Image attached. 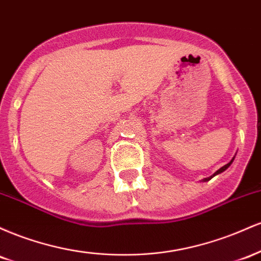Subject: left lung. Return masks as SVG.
<instances>
[{
  "instance_id": "1",
  "label": "left lung",
  "mask_w": 261,
  "mask_h": 261,
  "mask_svg": "<svg viewBox=\"0 0 261 261\" xmlns=\"http://www.w3.org/2000/svg\"><path fill=\"white\" fill-rule=\"evenodd\" d=\"M233 161H234V157H233V158H232V160H230V162H229V163H227V164H226V166H223V167H222V168H220V169H218V170H217V172H215V174H212L211 176H208V178H205V179H203V180H202V181H208V180H210V179H212V178H214V176H215V175H217V174H220V173H222V172H224V170H226V169H227V168H228V167L230 166V164H232V162H233Z\"/></svg>"
}]
</instances>
